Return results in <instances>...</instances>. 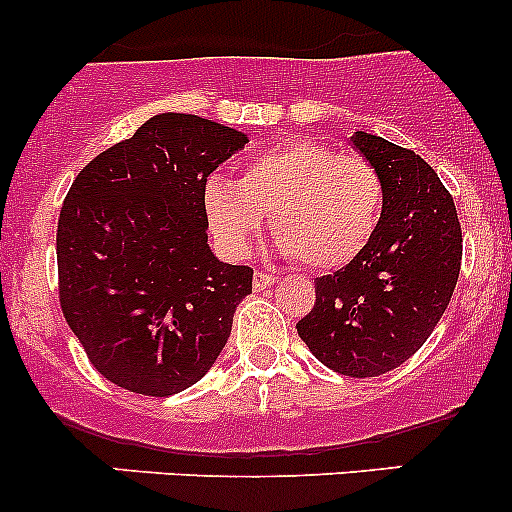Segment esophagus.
Returning <instances> with one entry per match:
<instances>
[{
    "mask_svg": "<svg viewBox=\"0 0 512 512\" xmlns=\"http://www.w3.org/2000/svg\"><path fill=\"white\" fill-rule=\"evenodd\" d=\"M277 282L275 275H270V272H255V280H252V285H255V289H265V287H272Z\"/></svg>",
    "mask_w": 512,
    "mask_h": 512,
    "instance_id": "1",
    "label": "esophagus"
}]
</instances>
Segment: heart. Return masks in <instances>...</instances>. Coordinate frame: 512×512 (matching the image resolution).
<instances>
[{
	"instance_id": "b5f03b06",
	"label": "heart",
	"mask_w": 512,
	"mask_h": 512,
	"mask_svg": "<svg viewBox=\"0 0 512 512\" xmlns=\"http://www.w3.org/2000/svg\"><path fill=\"white\" fill-rule=\"evenodd\" d=\"M203 203L215 240L230 255H245L270 215L282 255L304 270L329 272L371 242L384 185L366 158L317 141H285L247 160L237 183L213 175Z\"/></svg>"
}]
</instances>
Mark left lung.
Here are the masks:
<instances>
[{
	"label": "left lung",
	"mask_w": 512,
	"mask_h": 512,
	"mask_svg": "<svg viewBox=\"0 0 512 512\" xmlns=\"http://www.w3.org/2000/svg\"><path fill=\"white\" fill-rule=\"evenodd\" d=\"M352 141L379 170L384 208L361 255L314 282L317 302L297 334L324 366L366 379L401 366L431 337L456 289L463 232L426 160L364 131Z\"/></svg>",
	"instance_id": "1"
}]
</instances>
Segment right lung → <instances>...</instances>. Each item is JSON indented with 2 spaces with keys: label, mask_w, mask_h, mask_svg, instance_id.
Wrapping results in <instances>:
<instances>
[{
  "label": "right lung",
  "mask_w": 512,
  "mask_h": 512,
  "mask_svg": "<svg viewBox=\"0 0 512 512\" xmlns=\"http://www.w3.org/2000/svg\"><path fill=\"white\" fill-rule=\"evenodd\" d=\"M245 133L160 113L76 175L56 227L59 302L101 376L173 396L223 352L252 270L208 247V175Z\"/></svg>",
  "instance_id": "obj_1"
}]
</instances>
